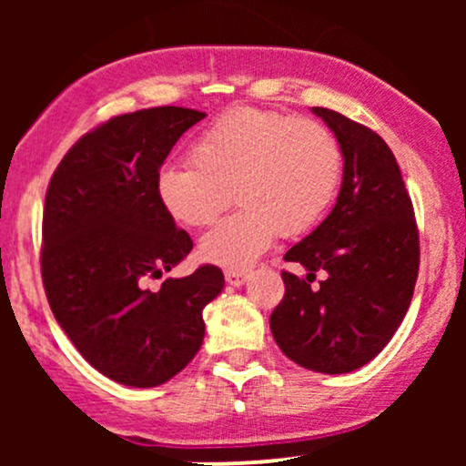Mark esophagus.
<instances>
[{"mask_svg": "<svg viewBox=\"0 0 466 466\" xmlns=\"http://www.w3.org/2000/svg\"><path fill=\"white\" fill-rule=\"evenodd\" d=\"M248 278H249L248 271H226L228 285L232 287H243L245 282H248Z\"/></svg>", "mask_w": 466, "mask_h": 466, "instance_id": "esophagus-1", "label": "esophagus"}]
</instances>
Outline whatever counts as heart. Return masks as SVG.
<instances>
[{
	"label": "heart",
	"mask_w": 466,
	"mask_h": 466,
	"mask_svg": "<svg viewBox=\"0 0 466 466\" xmlns=\"http://www.w3.org/2000/svg\"><path fill=\"white\" fill-rule=\"evenodd\" d=\"M337 137L311 117L238 109L223 114L190 147V164H164L155 192L179 226H206L232 199L243 210L208 229V263L245 269L278 234L300 237L322 221L341 181Z\"/></svg>",
	"instance_id": "b5f03b06"
}]
</instances>
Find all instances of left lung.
Listing matches in <instances>:
<instances>
[{"label": "left lung", "instance_id": "left-lung-1", "mask_svg": "<svg viewBox=\"0 0 466 466\" xmlns=\"http://www.w3.org/2000/svg\"><path fill=\"white\" fill-rule=\"evenodd\" d=\"M337 137L344 177L330 215L285 254L307 278L282 271L285 298L269 318L276 344L298 366L344 374L388 346L419 276V229L392 151L377 133L313 106ZM315 270L327 274L311 288Z\"/></svg>", "mask_w": 466, "mask_h": 466}]
</instances>
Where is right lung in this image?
<instances>
[{
	"mask_svg": "<svg viewBox=\"0 0 466 466\" xmlns=\"http://www.w3.org/2000/svg\"><path fill=\"white\" fill-rule=\"evenodd\" d=\"M203 117L184 106L111 117L69 148L47 186V302L80 355L122 386L155 388L184 370L203 344V307L226 285L218 267L203 265L147 289L192 249L164 212L155 175Z\"/></svg>",
	"mask_w": 466,
	"mask_h": 466,
	"instance_id": "add662e5",
	"label": "right lung"
}]
</instances>
